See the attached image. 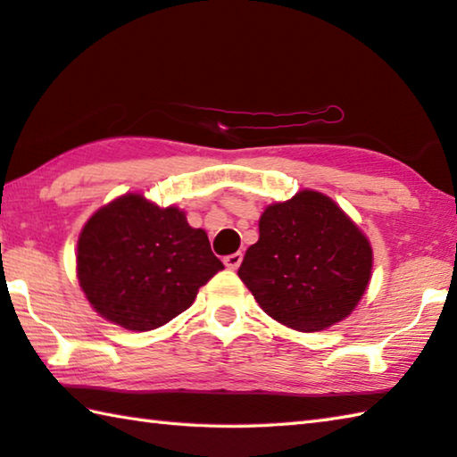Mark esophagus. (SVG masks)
<instances>
[{"mask_svg": "<svg viewBox=\"0 0 457 457\" xmlns=\"http://www.w3.org/2000/svg\"><path fill=\"white\" fill-rule=\"evenodd\" d=\"M242 260H244V255L237 252V253H231V255H226V257H223V263H226V268H228V270L234 271V270H237V268H239V263H242Z\"/></svg>", "mask_w": 457, "mask_h": 457, "instance_id": "esophagus-1", "label": "esophagus"}]
</instances>
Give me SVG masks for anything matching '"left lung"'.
Masks as SVG:
<instances>
[{"instance_id": "1", "label": "left lung", "mask_w": 457, "mask_h": 457, "mask_svg": "<svg viewBox=\"0 0 457 457\" xmlns=\"http://www.w3.org/2000/svg\"><path fill=\"white\" fill-rule=\"evenodd\" d=\"M371 268L370 239L350 215L326 194L302 189L265 207L237 276L270 318L312 334L358 308Z\"/></svg>"}]
</instances>
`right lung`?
Listing matches in <instances>:
<instances>
[{"label":"right lung","instance_id":"1","mask_svg":"<svg viewBox=\"0 0 457 457\" xmlns=\"http://www.w3.org/2000/svg\"><path fill=\"white\" fill-rule=\"evenodd\" d=\"M76 270L81 292L104 320L149 331L194 303L223 263L207 234L176 205L160 207L144 194H123L81 228Z\"/></svg>","mask_w":457,"mask_h":457}]
</instances>
